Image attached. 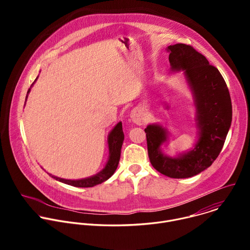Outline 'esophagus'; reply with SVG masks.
<instances>
[{
    "mask_svg": "<svg viewBox=\"0 0 250 250\" xmlns=\"http://www.w3.org/2000/svg\"><path fill=\"white\" fill-rule=\"evenodd\" d=\"M130 119L132 122L136 125H144L146 123V117L140 110L138 109H133L130 113Z\"/></svg>",
    "mask_w": 250,
    "mask_h": 250,
    "instance_id": "esophagus-1",
    "label": "esophagus"
}]
</instances>
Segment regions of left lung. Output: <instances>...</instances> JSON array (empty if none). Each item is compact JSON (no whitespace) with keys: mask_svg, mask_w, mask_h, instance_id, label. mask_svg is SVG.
Instances as JSON below:
<instances>
[{"mask_svg":"<svg viewBox=\"0 0 250 250\" xmlns=\"http://www.w3.org/2000/svg\"><path fill=\"white\" fill-rule=\"evenodd\" d=\"M167 50L171 70L185 71L193 92L199 139L192 150L173 158L164 155L160 149L167 140L166 129L149 125L145 131L152 166L167 177L179 179L201 173L217 159L231 125L232 105L225 79L203 54L184 43L169 45Z\"/></svg>","mask_w":250,"mask_h":250,"instance_id":"8db88e82","label":"left lung"}]
</instances>
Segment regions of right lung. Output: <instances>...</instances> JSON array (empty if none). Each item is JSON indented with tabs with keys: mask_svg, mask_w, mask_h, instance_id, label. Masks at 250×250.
Wrapping results in <instances>:
<instances>
[{
	"mask_svg": "<svg viewBox=\"0 0 250 250\" xmlns=\"http://www.w3.org/2000/svg\"><path fill=\"white\" fill-rule=\"evenodd\" d=\"M29 90L27 91V94L29 93ZM27 98V96H26ZM125 139L124 131H123V125L120 122L110 132L109 137H108V144H109V151H110V157L108 162H106L104 168L99 172L98 174L85 178V179H80V180H67V179H62V178L55 177L50 174L52 178H54L55 180L60 181L64 184L71 185L74 187H80V188H88V187H94L98 184H101L104 182L105 180H108L109 178L115 173L120 157H121V149L123 146V141Z\"/></svg>",
	"mask_w": 250,
	"mask_h": 250,
	"instance_id": "add662e5",
	"label": "right lung"
}]
</instances>
